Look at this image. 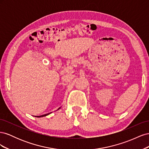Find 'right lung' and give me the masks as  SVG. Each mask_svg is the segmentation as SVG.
Masks as SVG:
<instances>
[{
	"instance_id": "1",
	"label": "right lung",
	"mask_w": 149,
	"mask_h": 149,
	"mask_svg": "<svg viewBox=\"0 0 149 149\" xmlns=\"http://www.w3.org/2000/svg\"><path fill=\"white\" fill-rule=\"evenodd\" d=\"M61 108V107H59L58 108V109H57V110H58V109H60ZM52 112H50V113H48V114H44V115H42V116H35V117H36V118H42V117H44V116H48V115H49V114H51Z\"/></svg>"
}]
</instances>
